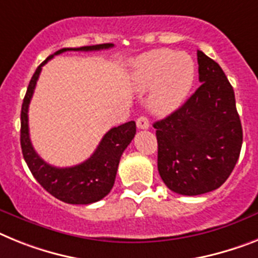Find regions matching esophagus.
Segmentation results:
<instances>
[{
	"mask_svg": "<svg viewBox=\"0 0 258 258\" xmlns=\"http://www.w3.org/2000/svg\"><path fill=\"white\" fill-rule=\"evenodd\" d=\"M136 125H138V128L140 130H147L149 127V120L147 116H139V118L136 119Z\"/></svg>",
	"mask_w": 258,
	"mask_h": 258,
	"instance_id": "34e87169",
	"label": "esophagus"
}]
</instances>
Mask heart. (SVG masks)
<instances>
[{
    "instance_id": "1",
    "label": "heart",
    "mask_w": 258,
    "mask_h": 258,
    "mask_svg": "<svg viewBox=\"0 0 258 258\" xmlns=\"http://www.w3.org/2000/svg\"><path fill=\"white\" fill-rule=\"evenodd\" d=\"M134 85L151 89L149 106L157 114H169L189 97L196 80V64L186 52L153 49L133 62Z\"/></svg>"
}]
</instances>
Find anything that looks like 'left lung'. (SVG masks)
Listing matches in <instances>:
<instances>
[{
	"label": "left lung",
	"instance_id": "8db88e82",
	"mask_svg": "<svg viewBox=\"0 0 258 258\" xmlns=\"http://www.w3.org/2000/svg\"><path fill=\"white\" fill-rule=\"evenodd\" d=\"M197 56L201 86L179 109L153 123L160 177L182 196L220 187L232 173L243 144L233 88L218 62L202 51Z\"/></svg>",
	"mask_w": 258,
	"mask_h": 258
}]
</instances>
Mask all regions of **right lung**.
I'll list each match as a JSON object with an SVG mask.
<instances>
[{"mask_svg": "<svg viewBox=\"0 0 258 258\" xmlns=\"http://www.w3.org/2000/svg\"><path fill=\"white\" fill-rule=\"evenodd\" d=\"M114 47L112 43L97 45H85L80 48H62L48 56L40 66L36 68L31 77L26 96L23 98L22 111H21V147H22L23 159L43 189L71 205H89L105 198L112 189L115 182L116 170L119 160L131 140L136 134V124L134 120L114 127L106 133L99 146L88 160L79 165L69 168L52 166L35 152L30 140L29 133V105L35 90L36 81L42 72V67L51 60L53 56L60 55L67 51H99Z\"/></svg>", "mask_w": 258, "mask_h": 258, "instance_id": "right-lung-1", "label": "right lung"}]
</instances>
